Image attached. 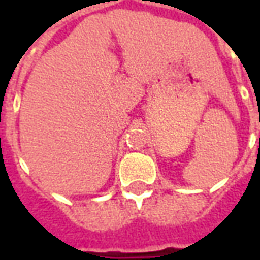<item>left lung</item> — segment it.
Returning a JSON list of instances; mask_svg holds the SVG:
<instances>
[{
    "label": "left lung",
    "mask_w": 260,
    "mask_h": 260,
    "mask_svg": "<svg viewBox=\"0 0 260 260\" xmlns=\"http://www.w3.org/2000/svg\"><path fill=\"white\" fill-rule=\"evenodd\" d=\"M259 142H260V139H259Z\"/></svg>",
    "instance_id": "obj_1"
}]
</instances>
